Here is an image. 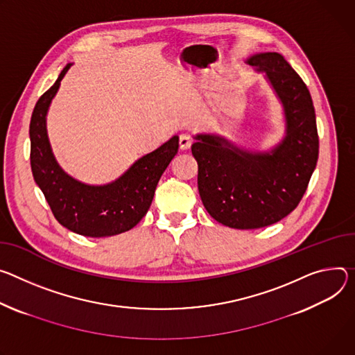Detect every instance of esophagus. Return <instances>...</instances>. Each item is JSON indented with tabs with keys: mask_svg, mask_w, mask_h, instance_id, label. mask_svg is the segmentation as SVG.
I'll use <instances>...</instances> for the list:
<instances>
[{
	"mask_svg": "<svg viewBox=\"0 0 355 355\" xmlns=\"http://www.w3.org/2000/svg\"><path fill=\"white\" fill-rule=\"evenodd\" d=\"M191 144H192L191 136H188V135H181L180 136V148L181 150H188L191 147Z\"/></svg>",
	"mask_w": 355,
	"mask_h": 355,
	"instance_id": "obj_1",
	"label": "esophagus"
}]
</instances>
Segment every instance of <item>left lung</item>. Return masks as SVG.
I'll list each match as a JSON object with an SVG mask.
<instances>
[{
	"mask_svg": "<svg viewBox=\"0 0 355 355\" xmlns=\"http://www.w3.org/2000/svg\"><path fill=\"white\" fill-rule=\"evenodd\" d=\"M246 63L265 72L286 119V136L270 151H248L216 135H197L198 191L208 214L225 227L257 230L279 222L302 201L318 158L310 92L277 52Z\"/></svg>",
	"mask_w": 355,
	"mask_h": 355,
	"instance_id": "1",
	"label": "left lung"
}]
</instances>
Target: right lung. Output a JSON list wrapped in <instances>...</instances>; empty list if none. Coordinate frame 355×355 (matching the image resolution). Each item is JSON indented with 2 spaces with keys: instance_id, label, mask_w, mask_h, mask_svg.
Returning a JSON list of instances; mask_svg holds the SVG:
<instances>
[{
  "instance_id": "obj_1",
  "label": "right lung",
  "mask_w": 355,
  "mask_h": 355,
  "mask_svg": "<svg viewBox=\"0 0 355 355\" xmlns=\"http://www.w3.org/2000/svg\"><path fill=\"white\" fill-rule=\"evenodd\" d=\"M71 65L68 63L63 68L32 112L29 124L32 175L62 227L90 238L119 235L135 228L147 214L159 177L178 151V136L139 158L113 182L89 185L72 178L56 163L46 133L49 105Z\"/></svg>"
}]
</instances>
